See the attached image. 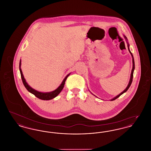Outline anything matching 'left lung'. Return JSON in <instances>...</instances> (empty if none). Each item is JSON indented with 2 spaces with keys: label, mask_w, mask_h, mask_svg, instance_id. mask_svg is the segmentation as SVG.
Here are the masks:
<instances>
[{
  "label": "left lung",
  "mask_w": 151,
  "mask_h": 151,
  "mask_svg": "<svg viewBox=\"0 0 151 151\" xmlns=\"http://www.w3.org/2000/svg\"><path fill=\"white\" fill-rule=\"evenodd\" d=\"M124 38L127 40V38H126V37H125L124 36ZM128 49H129V52H130V54H131V56H132V63H133V67H132V71H131V78H130V80H129V85H128V86H127V88H126V89H124V91H123V92H122L121 93L119 94V95H118L117 96H116L115 97H114V99H111V101H113L115 100H116V99H118L120 96H121L122 94L124 93V92H126L128 89H129V86H131V83H132V79H133V74H134V69H135V62H134V57H133V55H132V54L131 53V52L130 51L129 49V45L128 44Z\"/></svg>",
  "instance_id": "8db88e82"
}]
</instances>
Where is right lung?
<instances>
[{"label": "right lung", "instance_id": "right-lung-1", "mask_svg": "<svg viewBox=\"0 0 151 151\" xmlns=\"http://www.w3.org/2000/svg\"><path fill=\"white\" fill-rule=\"evenodd\" d=\"M21 60L20 61V64H19V69H20V74H21V77H22V83L24 85L25 87L26 88V89L29 91V92H30L31 93L33 94L36 97L38 98L39 99L42 100H50L54 98H55V97H57L59 94L60 93V92L62 91V90L63 89L64 86H65V81L66 80V79L67 78V77L69 76V75H68L65 79L63 80V81H62V84H60V86L57 89H55V91L51 92H48V93H42V92H38L36 90H35L34 89L32 88L29 85L27 84V83L26 82L24 78L22 72V70H21Z\"/></svg>", "mask_w": 151, "mask_h": 151}]
</instances>
